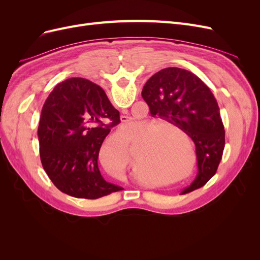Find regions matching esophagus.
I'll return each mask as SVG.
<instances>
[{
  "instance_id": "34e87169",
  "label": "esophagus",
  "mask_w": 260,
  "mask_h": 260,
  "mask_svg": "<svg viewBox=\"0 0 260 260\" xmlns=\"http://www.w3.org/2000/svg\"><path fill=\"white\" fill-rule=\"evenodd\" d=\"M121 121H123V122L129 121V117H127V116H121Z\"/></svg>"
}]
</instances>
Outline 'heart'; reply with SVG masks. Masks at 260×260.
<instances>
[{"label":"heart","instance_id":"b5f03b06","mask_svg":"<svg viewBox=\"0 0 260 260\" xmlns=\"http://www.w3.org/2000/svg\"><path fill=\"white\" fill-rule=\"evenodd\" d=\"M139 125V122H130L123 125V136L129 139L132 138ZM117 151L120 156L125 157L128 153V143L118 145ZM138 165L141 170H151L161 176L165 180V184H171L174 183V181L169 180V177L180 174L184 167V161L181 158L175 140L164 136L155 140L152 145V151L141 156L138 159Z\"/></svg>","mask_w":260,"mask_h":260}]
</instances>
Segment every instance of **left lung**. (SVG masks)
Segmentation results:
<instances>
[{
	"instance_id": "1",
	"label": "left lung",
	"mask_w": 260,
	"mask_h": 260,
	"mask_svg": "<svg viewBox=\"0 0 260 260\" xmlns=\"http://www.w3.org/2000/svg\"><path fill=\"white\" fill-rule=\"evenodd\" d=\"M142 98L153 117L177 125L195 144L199 171L181 194L205 185L216 174L225 143L219 106L208 86L191 72L168 67L149 78Z\"/></svg>"
}]
</instances>
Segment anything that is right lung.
<instances>
[{
    "label": "right lung",
    "instance_id": "add662e5",
    "mask_svg": "<svg viewBox=\"0 0 260 260\" xmlns=\"http://www.w3.org/2000/svg\"><path fill=\"white\" fill-rule=\"evenodd\" d=\"M119 112L100 85L83 78L58 83L43 105L38 137L42 166L59 191L96 200L121 191L101 175L98 158Z\"/></svg>",
    "mask_w": 260,
    "mask_h": 260
}]
</instances>
